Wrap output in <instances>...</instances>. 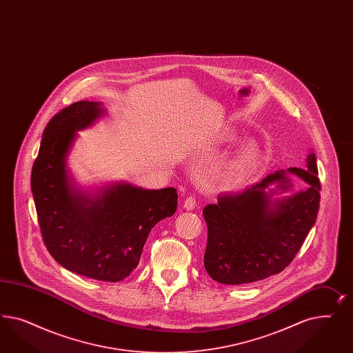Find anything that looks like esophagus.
<instances>
[{
  "instance_id": "34e87169",
  "label": "esophagus",
  "mask_w": 353,
  "mask_h": 353,
  "mask_svg": "<svg viewBox=\"0 0 353 353\" xmlns=\"http://www.w3.org/2000/svg\"><path fill=\"white\" fill-rule=\"evenodd\" d=\"M195 205H196V201H195V198H194L192 195L188 196V198L185 199V202H183V208H185V210H188V211L194 210V208H195Z\"/></svg>"
}]
</instances>
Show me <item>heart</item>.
<instances>
[{"instance_id":"heart-1","label":"heart","mask_w":353,"mask_h":353,"mask_svg":"<svg viewBox=\"0 0 353 353\" xmlns=\"http://www.w3.org/2000/svg\"><path fill=\"white\" fill-rule=\"evenodd\" d=\"M225 141H234L233 130L226 132ZM264 163V151L256 141L243 143L234 154L217 168L216 179L225 190H241L248 186L259 176Z\"/></svg>"}]
</instances>
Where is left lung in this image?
<instances>
[{
    "label": "left lung",
    "instance_id": "1",
    "mask_svg": "<svg viewBox=\"0 0 353 353\" xmlns=\"http://www.w3.org/2000/svg\"><path fill=\"white\" fill-rule=\"evenodd\" d=\"M296 174L310 186L281 201H272L277 183L281 191L290 187L288 174ZM321 183L316 155L303 168L270 173L239 194H225L208 204L203 216L208 239L204 268L212 279L224 285L261 281L282 272L298 254L320 208Z\"/></svg>",
    "mask_w": 353,
    "mask_h": 353
}]
</instances>
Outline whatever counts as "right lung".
<instances>
[{"mask_svg":"<svg viewBox=\"0 0 353 353\" xmlns=\"http://www.w3.org/2000/svg\"><path fill=\"white\" fill-rule=\"evenodd\" d=\"M80 101L55 114L43 130L31 189L43 243L62 267L84 277L119 282L139 265L151 229L177 208L173 188L146 190L112 183L93 196L74 189L65 158L76 132L103 114Z\"/></svg>","mask_w":353,"mask_h":353,"instance_id":"1","label":"right lung"}]
</instances>
